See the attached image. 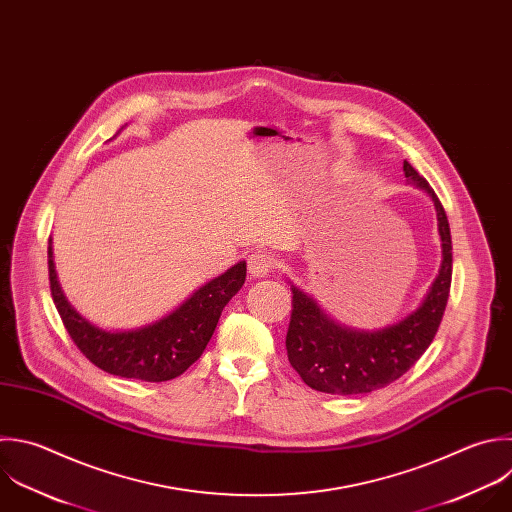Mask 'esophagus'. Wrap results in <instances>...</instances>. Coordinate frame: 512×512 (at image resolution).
<instances>
[{
  "label": "esophagus",
  "mask_w": 512,
  "mask_h": 512,
  "mask_svg": "<svg viewBox=\"0 0 512 512\" xmlns=\"http://www.w3.org/2000/svg\"><path fill=\"white\" fill-rule=\"evenodd\" d=\"M274 270V258L270 254L258 252L248 258V272L252 278H266Z\"/></svg>",
  "instance_id": "1"
}]
</instances>
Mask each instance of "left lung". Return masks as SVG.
Listing matches in <instances>:
<instances>
[{
    "mask_svg": "<svg viewBox=\"0 0 512 512\" xmlns=\"http://www.w3.org/2000/svg\"><path fill=\"white\" fill-rule=\"evenodd\" d=\"M406 182L424 190L436 210L442 260L422 302L404 318L364 330L334 320L302 288L290 282L292 316L286 350L292 368L314 390L352 396L366 394L400 378L430 346L450 292L452 242L442 204L428 182L404 160Z\"/></svg>",
    "mask_w": 512,
    "mask_h": 512,
    "instance_id": "1",
    "label": "left lung"
}]
</instances>
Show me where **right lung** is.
Here are the masks:
<instances>
[{
	"instance_id": "right-lung-1",
	"label": "right lung",
	"mask_w": 512,
	"mask_h": 512,
	"mask_svg": "<svg viewBox=\"0 0 512 512\" xmlns=\"http://www.w3.org/2000/svg\"><path fill=\"white\" fill-rule=\"evenodd\" d=\"M48 266L54 304L86 358L114 376L146 382L172 380L202 356L224 306L246 280V262L240 260L202 284L162 318L136 328L110 330L90 322L66 298L54 264L52 240L48 246Z\"/></svg>"
}]
</instances>
